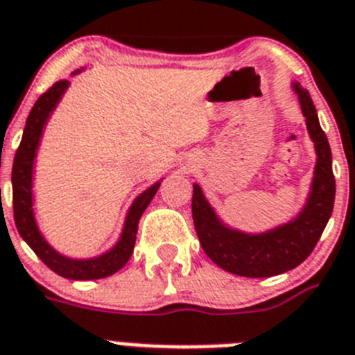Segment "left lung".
<instances>
[{
	"instance_id": "8db88e82",
	"label": "left lung",
	"mask_w": 355,
	"mask_h": 355,
	"mask_svg": "<svg viewBox=\"0 0 355 355\" xmlns=\"http://www.w3.org/2000/svg\"><path fill=\"white\" fill-rule=\"evenodd\" d=\"M294 94L314 142L315 166L311 191L302 211L288 222L260 233H247L223 222L198 184H193V222L202 249L214 263L245 278H269L287 272L306 260L329 222L336 198L332 153L321 130L309 92L293 81Z\"/></svg>"
}]
</instances>
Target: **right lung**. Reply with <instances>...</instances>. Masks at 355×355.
Returning a JSON list of instances; mask_svg holds the SVG:
<instances>
[{"mask_svg": "<svg viewBox=\"0 0 355 355\" xmlns=\"http://www.w3.org/2000/svg\"><path fill=\"white\" fill-rule=\"evenodd\" d=\"M81 70L71 71V76L81 73ZM70 81L61 79L50 88L46 94H43L35 101L34 108L31 110V115L26 119L23 139L14 157V166H12V198H14V222L19 231L21 238L28 243L32 251L40 256L46 267L58 272L59 276L68 279H101L106 276H112L117 270H121L128 263L130 256L135 247L137 229H139V220L146 207L153 200V196L159 191V182L151 184L148 189L137 196L132 202L130 209L124 218L121 236L115 242V245L110 247L108 251L92 258H71V256L62 254L58 249H53L49 240L41 233L37 220L34 213V164L40 150L41 137H43L44 126L52 117L53 110L58 108L59 101L62 99L64 92L68 90Z\"/></svg>", "mask_w": 355, "mask_h": 355, "instance_id": "obj_1", "label": "right lung"}]
</instances>
